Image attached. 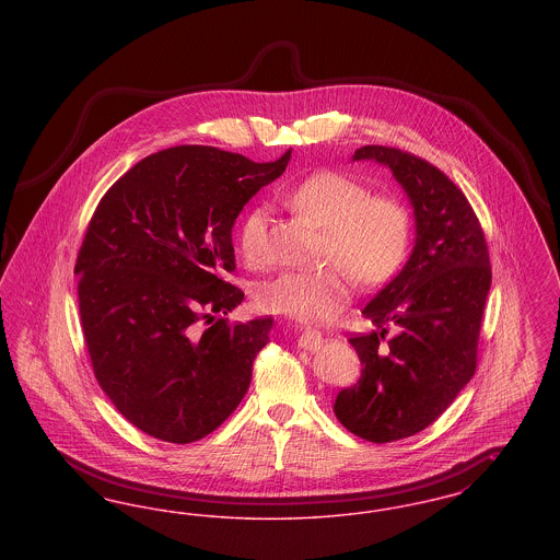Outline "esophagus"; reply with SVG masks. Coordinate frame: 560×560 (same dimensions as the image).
<instances>
[{
	"label": "esophagus",
	"mask_w": 560,
	"mask_h": 560,
	"mask_svg": "<svg viewBox=\"0 0 560 560\" xmlns=\"http://www.w3.org/2000/svg\"><path fill=\"white\" fill-rule=\"evenodd\" d=\"M320 345H323V336H320L319 331H315V329H306V331H302L298 336V347L302 348V350L317 352Z\"/></svg>",
	"instance_id": "1"
}]
</instances>
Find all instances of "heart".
Listing matches in <instances>:
<instances>
[{
    "label": "heart",
    "mask_w": 560,
    "mask_h": 560,
    "mask_svg": "<svg viewBox=\"0 0 560 560\" xmlns=\"http://www.w3.org/2000/svg\"><path fill=\"white\" fill-rule=\"evenodd\" d=\"M288 206L325 229V267L288 270L258 290L262 311L283 319L315 325L331 320L350 300L354 279L361 285L388 281L405 262L411 241V218L393 197L372 190L340 172H319L285 195ZM268 210L245 215L237 235L243 260L252 267L265 260Z\"/></svg>",
    "instance_id": "heart-1"
}]
</instances>
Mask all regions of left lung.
I'll use <instances>...</instances> for the list:
<instances>
[{
  "label": "left lung",
  "instance_id": "left-lung-1",
  "mask_svg": "<svg viewBox=\"0 0 560 560\" xmlns=\"http://www.w3.org/2000/svg\"><path fill=\"white\" fill-rule=\"evenodd\" d=\"M361 160L393 172L413 208L416 240L399 275L363 308L377 329L348 340L363 370L334 413L352 434L393 443L430 427L475 375L491 267L477 213L441 170L377 144L357 149L352 161ZM388 326L396 336L382 346Z\"/></svg>",
  "mask_w": 560,
  "mask_h": 560
}]
</instances>
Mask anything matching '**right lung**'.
<instances>
[{
    "label": "right lung",
    "instance_id": "add662e5",
    "mask_svg": "<svg viewBox=\"0 0 560 560\" xmlns=\"http://www.w3.org/2000/svg\"><path fill=\"white\" fill-rule=\"evenodd\" d=\"M290 158L183 144L138 161L101 199L75 265L81 327L101 388L142 432L199 441L245 397L272 319L215 320L243 302L222 277L243 206Z\"/></svg>",
    "mask_w": 560,
    "mask_h": 560
}]
</instances>
